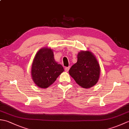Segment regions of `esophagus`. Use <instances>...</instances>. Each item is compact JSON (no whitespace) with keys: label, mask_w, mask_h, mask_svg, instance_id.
<instances>
[{"label":"esophagus","mask_w":129,"mask_h":129,"mask_svg":"<svg viewBox=\"0 0 129 129\" xmlns=\"http://www.w3.org/2000/svg\"><path fill=\"white\" fill-rule=\"evenodd\" d=\"M69 69H70V67H66V68H65V72H69Z\"/></svg>","instance_id":"esophagus-1"}]
</instances>
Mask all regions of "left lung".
I'll return each instance as SVG.
<instances>
[{
	"mask_svg": "<svg viewBox=\"0 0 129 129\" xmlns=\"http://www.w3.org/2000/svg\"><path fill=\"white\" fill-rule=\"evenodd\" d=\"M69 73L79 86L89 89L98 82L100 67L91 51L81 50L78 54L77 62L71 67Z\"/></svg>",
	"mask_w": 129,
	"mask_h": 129,
	"instance_id": "1",
	"label": "left lung"
}]
</instances>
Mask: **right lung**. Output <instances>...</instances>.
<instances>
[{
	"mask_svg": "<svg viewBox=\"0 0 129 129\" xmlns=\"http://www.w3.org/2000/svg\"><path fill=\"white\" fill-rule=\"evenodd\" d=\"M64 71L62 65L55 60L53 50L45 47L39 49L35 54L31 65V76L37 86L46 89Z\"/></svg>",
	"mask_w": 129,
	"mask_h": 129,
	"instance_id": "add662e5",
	"label": "right lung"
}]
</instances>
